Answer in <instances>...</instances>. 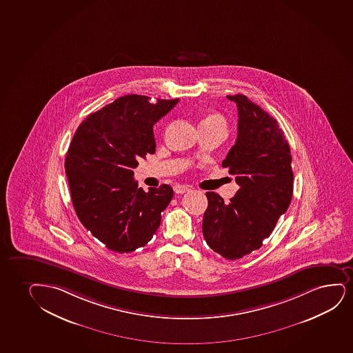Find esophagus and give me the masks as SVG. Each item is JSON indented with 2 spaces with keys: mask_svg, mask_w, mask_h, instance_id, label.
Masks as SVG:
<instances>
[{
  "mask_svg": "<svg viewBox=\"0 0 353 353\" xmlns=\"http://www.w3.org/2000/svg\"><path fill=\"white\" fill-rule=\"evenodd\" d=\"M174 190L176 194H184V192H189V190H190V188L187 187V185H181V184H177V185H174Z\"/></svg>",
  "mask_w": 353,
  "mask_h": 353,
  "instance_id": "34e87169",
  "label": "esophagus"
}]
</instances>
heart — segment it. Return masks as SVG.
<instances>
[{
  "label": "heart",
  "mask_w": 353,
  "mask_h": 353,
  "mask_svg": "<svg viewBox=\"0 0 353 353\" xmlns=\"http://www.w3.org/2000/svg\"><path fill=\"white\" fill-rule=\"evenodd\" d=\"M201 125H205V126L210 127H220V128L226 130V121H225V119L222 118L221 115H219V114L216 113L208 114V115L201 121Z\"/></svg>",
  "instance_id": "heart-1"
}]
</instances>
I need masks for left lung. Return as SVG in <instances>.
I'll list each match as a JSON object with an SVG mask.
<instances>
[{
    "mask_svg": "<svg viewBox=\"0 0 353 353\" xmlns=\"http://www.w3.org/2000/svg\"><path fill=\"white\" fill-rule=\"evenodd\" d=\"M238 107V138L222 168L239 190L228 203L205 192L202 232L209 248L235 261L261 248L292 202V154L283 131L269 113L245 95L227 96Z\"/></svg>",
    "mask_w": 353,
    "mask_h": 353,
    "instance_id": "1",
    "label": "left lung"
}]
</instances>
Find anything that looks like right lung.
Segmentation results:
<instances>
[{"label":"right lung","instance_id":"right-lung-1","mask_svg":"<svg viewBox=\"0 0 353 353\" xmlns=\"http://www.w3.org/2000/svg\"><path fill=\"white\" fill-rule=\"evenodd\" d=\"M150 100L122 96L90 114L74 132L66 154L74 212L114 252H132L148 244L174 196L168 184L145 192L133 177L140 159L156 152L153 125L179 99Z\"/></svg>","mask_w":353,"mask_h":353}]
</instances>
